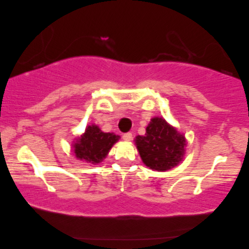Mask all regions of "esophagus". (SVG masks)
Returning <instances> with one entry per match:
<instances>
[{
    "mask_svg": "<svg viewBox=\"0 0 249 249\" xmlns=\"http://www.w3.org/2000/svg\"><path fill=\"white\" fill-rule=\"evenodd\" d=\"M131 139H132V133L131 132H126L123 135L124 141H131Z\"/></svg>",
    "mask_w": 249,
    "mask_h": 249,
    "instance_id": "esophagus-1",
    "label": "esophagus"
}]
</instances>
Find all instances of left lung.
I'll return each mask as SVG.
<instances>
[{
	"label": "left lung",
	"mask_w": 249,
	"mask_h": 249,
	"mask_svg": "<svg viewBox=\"0 0 249 249\" xmlns=\"http://www.w3.org/2000/svg\"><path fill=\"white\" fill-rule=\"evenodd\" d=\"M143 163L152 170L166 171L177 166L185 154L186 139L163 118H152L145 136L136 137Z\"/></svg>",
	"instance_id": "left-lung-1"
}]
</instances>
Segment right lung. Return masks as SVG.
I'll return each instance as SVG.
<instances>
[{
    "mask_svg": "<svg viewBox=\"0 0 249 249\" xmlns=\"http://www.w3.org/2000/svg\"><path fill=\"white\" fill-rule=\"evenodd\" d=\"M120 137L103 132L97 125H88L85 132L73 143V152L79 160L98 164L103 161Z\"/></svg>",
    "mask_w": 249,
    "mask_h": 249,
    "instance_id": "right-lung-1",
    "label": "right lung"
}]
</instances>
